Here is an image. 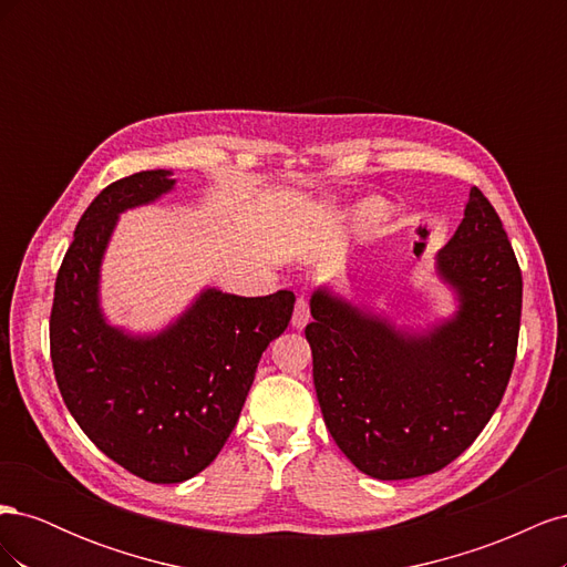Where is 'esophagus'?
<instances>
[{
	"instance_id": "esophagus-1",
	"label": "esophagus",
	"mask_w": 567,
	"mask_h": 567,
	"mask_svg": "<svg viewBox=\"0 0 567 567\" xmlns=\"http://www.w3.org/2000/svg\"><path fill=\"white\" fill-rule=\"evenodd\" d=\"M310 302H307V298H298L296 302V310H293V319H290V323H293V329H305L307 323H310Z\"/></svg>"
}]
</instances>
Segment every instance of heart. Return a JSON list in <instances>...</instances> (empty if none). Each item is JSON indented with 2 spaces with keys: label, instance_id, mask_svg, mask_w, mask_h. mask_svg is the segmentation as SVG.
Masks as SVG:
<instances>
[{
  "label": "heart",
  "instance_id": "1",
  "mask_svg": "<svg viewBox=\"0 0 567 567\" xmlns=\"http://www.w3.org/2000/svg\"><path fill=\"white\" fill-rule=\"evenodd\" d=\"M362 215L369 217V219H375V217H381V208H379V205H364Z\"/></svg>",
  "mask_w": 567,
  "mask_h": 567
}]
</instances>
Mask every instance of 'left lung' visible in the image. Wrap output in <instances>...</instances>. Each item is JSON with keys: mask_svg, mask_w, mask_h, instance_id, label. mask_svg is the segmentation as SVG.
Listing matches in <instances>:
<instances>
[{"mask_svg": "<svg viewBox=\"0 0 567 567\" xmlns=\"http://www.w3.org/2000/svg\"><path fill=\"white\" fill-rule=\"evenodd\" d=\"M454 312L425 329L319 286L310 298L317 400L331 437L375 480L431 475L466 452L516 362L523 277L499 215L471 188L435 257Z\"/></svg>", "mask_w": 567, "mask_h": 567, "instance_id": "obj_1", "label": "left lung"}]
</instances>
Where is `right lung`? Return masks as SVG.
<instances>
[{"mask_svg": "<svg viewBox=\"0 0 567 567\" xmlns=\"http://www.w3.org/2000/svg\"><path fill=\"white\" fill-rule=\"evenodd\" d=\"M169 169L113 182L80 217L56 277L51 364L63 402L96 447L148 483L198 475L225 447L257 364L296 296L244 298L205 286L163 329L134 333L101 307V265L123 213L175 188Z\"/></svg>", "mask_w": 567, "mask_h": 567, "instance_id": "1", "label": "right lung"}]
</instances>
